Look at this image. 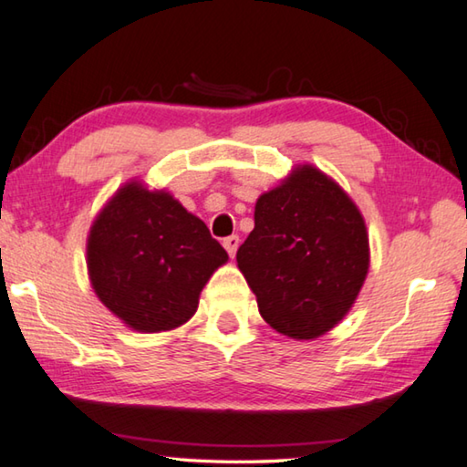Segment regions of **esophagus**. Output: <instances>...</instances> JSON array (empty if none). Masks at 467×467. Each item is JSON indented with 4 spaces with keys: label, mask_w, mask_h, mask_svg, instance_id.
<instances>
[{
    "label": "esophagus",
    "mask_w": 467,
    "mask_h": 467,
    "mask_svg": "<svg viewBox=\"0 0 467 467\" xmlns=\"http://www.w3.org/2000/svg\"><path fill=\"white\" fill-rule=\"evenodd\" d=\"M223 244H224V249L228 251V255L234 257L236 255V249H239V244H241V239L236 234L226 236V239L223 241Z\"/></svg>",
    "instance_id": "obj_1"
}]
</instances>
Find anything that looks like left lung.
I'll use <instances>...</instances> for the list:
<instances>
[{
  "label": "left lung",
  "instance_id": "left-lung-1",
  "mask_svg": "<svg viewBox=\"0 0 467 467\" xmlns=\"http://www.w3.org/2000/svg\"><path fill=\"white\" fill-rule=\"evenodd\" d=\"M368 262L357 203L311 164L259 195L255 228L236 251L262 317L292 339L319 337L346 317Z\"/></svg>",
  "mask_w": 467,
  "mask_h": 467
}]
</instances>
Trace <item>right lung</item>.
I'll use <instances>...</instances> for the list:
<instances>
[{"instance_id":"obj_1","label":"right lung","mask_w":467,"mask_h":467,"mask_svg":"<svg viewBox=\"0 0 467 467\" xmlns=\"http://www.w3.org/2000/svg\"><path fill=\"white\" fill-rule=\"evenodd\" d=\"M88 274L107 309L141 334L193 317L210 275L228 262L200 218L175 197L130 181L110 197L88 234Z\"/></svg>"}]
</instances>
